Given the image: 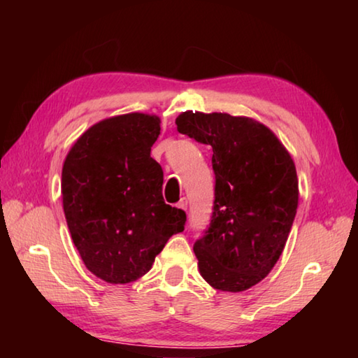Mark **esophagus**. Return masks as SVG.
Wrapping results in <instances>:
<instances>
[{"instance_id":"obj_1","label":"esophagus","mask_w":358,"mask_h":358,"mask_svg":"<svg viewBox=\"0 0 358 358\" xmlns=\"http://www.w3.org/2000/svg\"><path fill=\"white\" fill-rule=\"evenodd\" d=\"M177 207L186 211V208H187V199L186 197H181V201L177 203Z\"/></svg>"}]
</instances>
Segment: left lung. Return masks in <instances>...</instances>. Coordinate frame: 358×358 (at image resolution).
<instances>
[{
  "instance_id": "left-lung-1",
  "label": "left lung",
  "mask_w": 358,
  "mask_h": 358,
  "mask_svg": "<svg viewBox=\"0 0 358 358\" xmlns=\"http://www.w3.org/2000/svg\"><path fill=\"white\" fill-rule=\"evenodd\" d=\"M175 123L181 134L213 148V211L194 243L201 275L224 292L256 286L280 259L296 215L292 157L256 120L185 112Z\"/></svg>"
}]
</instances>
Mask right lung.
I'll return each mask as SVG.
<instances>
[{"mask_svg":"<svg viewBox=\"0 0 358 358\" xmlns=\"http://www.w3.org/2000/svg\"><path fill=\"white\" fill-rule=\"evenodd\" d=\"M161 132L155 115L107 118L83 132L66 156L63 208L87 268L112 284L151 268L186 213L162 197L164 173L150 156Z\"/></svg>","mask_w":358,"mask_h":358,"instance_id":"obj_1","label":"right lung"}]
</instances>
